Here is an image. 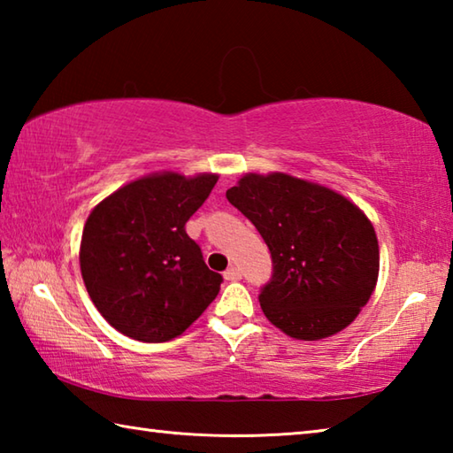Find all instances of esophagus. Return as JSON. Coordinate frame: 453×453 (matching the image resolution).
<instances>
[{"label": "esophagus", "mask_w": 453, "mask_h": 453, "mask_svg": "<svg viewBox=\"0 0 453 453\" xmlns=\"http://www.w3.org/2000/svg\"><path fill=\"white\" fill-rule=\"evenodd\" d=\"M224 278H226L227 281L242 280V270H240V267H229V270L224 273Z\"/></svg>", "instance_id": "esophagus-1"}]
</instances>
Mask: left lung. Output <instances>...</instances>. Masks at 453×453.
I'll use <instances>...</instances> for the list:
<instances>
[{
    "instance_id": "1",
    "label": "left lung",
    "mask_w": 453,
    "mask_h": 453,
    "mask_svg": "<svg viewBox=\"0 0 453 453\" xmlns=\"http://www.w3.org/2000/svg\"><path fill=\"white\" fill-rule=\"evenodd\" d=\"M272 254L265 318L296 340H324L370 302L380 273L372 221L337 191L288 173H245L226 191Z\"/></svg>"
}]
</instances>
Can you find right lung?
<instances>
[{
	"label": "right lung",
	"instance_id": "right-lung-1",
	"mask_svg": "<svg viewBox=\"0 0 453 453\" xmlns=\"http://www.w3.org/2000/svg\"><path fill=\"white\" fill-rule=\"evenodd\" d=\"M216 181V173H151L91 210L81 234V278L118 332L148 343L173 340L216 300L224 280L186 234Z\"/></svg>",
	"mask_w": 453,
	"mask_h": 453
}]
</instances>
